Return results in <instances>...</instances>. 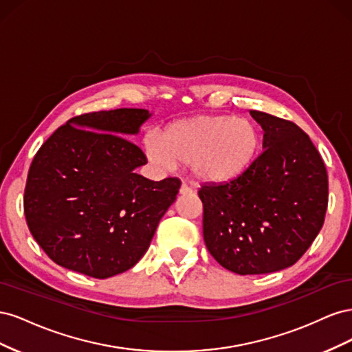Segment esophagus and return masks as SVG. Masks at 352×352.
<instances>
[{"label":"esophagus","instance_id":"34e87169","mask_svg":"<svg viewBox=\"0 0 352 352\" xmlns=\"http://www.w3.org/2000/svg\"><path fill=\"white\" fill-rule=\"evenodd\" d=\"M194 192V188L189 186L186 182H182V185H180V189H179V194L180 195H188V194H192Z\"/></svg>","mask_w":352,"mask_h":352}]
</instances>
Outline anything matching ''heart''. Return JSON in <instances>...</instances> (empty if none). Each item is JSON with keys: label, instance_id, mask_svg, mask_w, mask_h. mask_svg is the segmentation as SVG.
Wrapping results in <instances>:
<instances>
[{"label": "heart", "instance_id": "b5f03b06", "mask_svg": "<svg viewBox=\"0 0 352 352\" xmlns=\"http://www.w3.org/2000/svg\"><path fill=\"white\" fill-rule=\"evenodd\" d=\"M145 154L158 167L189 163L204 182L226 184L252 166L261 146L260 127L247 117L197 116L170 123L145 138Z\"/></svg>", "mask_w": 352, "mask_h": 352}]
</instances>
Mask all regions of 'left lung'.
Returning <instances> with one entry per match:
<instances>
[{
  "instance_id": "8db88e82",
  "label": "left lung",
  "mask_w": 352,
  "mask_h": 352,
  "mask_svg": "<svg viewBox=\"0 0 352 352\" xmlns=\"http://www.w3.org/2000/svg\"><path fill=\"white\" fill-rule=\"evenodd\" d=\"M263 153L241 177L202 185V233L208 252L238 274H264L300 260L320 232L329 184L323 158L300 126L252 110Z\"/></svg>"
}]
</instances>
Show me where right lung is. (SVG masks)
Wrapping results in <instances>:
<instances>
[{"instance_id": "obj_1", "label": "right lung", "mask_w": 352, "mask_h": 352, "mask_svg": "<svg viewBox=\"0 0 352 352\" xmlns=\"http://www.w3.org/2000/svg\"><path fill=\"white\" fill-rule=\"evenodd\" d=\"M142 109L85 113L60 126L35 154L23 208L39 247L61 267L107 279L140 261L180 180L136 175L146 157L127 140Z\"/></svg>"}]
</instances>
